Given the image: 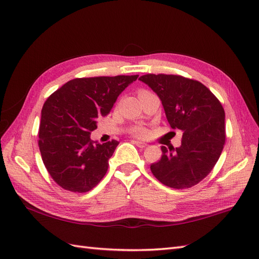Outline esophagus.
Masks as SVG:
<instances>
[{
	"label": "esophagus",
	"instance_id": "1",
	"mask_svg": "<svg viewBox=\"0 0 259 259\" xmlns=\"http://www.w3.org/2000/svg\"><path fill=\"white\" fill-rule=\"evenodd\" d=\"M133 143H134L137 147L142 148V149H144V148H147V147H148V145H147V144H145V143H143V142H138V140H133Z\"/></svg>",
	"mask_w": 259,
	"mask_h": 259
}]
</instances>
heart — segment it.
<instances>
[{"label":"heart","mask_w":259,"mask_h":259,"mask_svg":"<svg viewBox=\"0 0 259 259\" xmlns=\"http://www.w3.org/2000/svg\"><path fill=\"white\" fill-rule=\"evenodd\" d=\"M146 92L147 91H140L139 94H143V93H146ZM133 133H134V134L138 137H144V136L147 135V131L143 127H136V128H134V131H133Z\"/></svg>","instance_id":"heart-1"}]
</instances>
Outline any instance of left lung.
Segmentation results:
<instances>
[{
    "label": "left lung",
    "mask_w": 259,
    "mask_h": 259,
    "mask_svg": "<svg viewBox=\"0 0 259 259\" xmlns=\"http://www.w3.org/2000/svg\"><path fill=\"white\" fill-rule=\"evenodd\" d=\"M139 80L159 96L171 128L183 132L182 145L162 147V158L151 164L155 178L185 189L200 183L222 154L226 133L222 104L202 83L173 74H146Z\"/></svg>",
    "instance_id": "8db88e82"
}]
</instances>
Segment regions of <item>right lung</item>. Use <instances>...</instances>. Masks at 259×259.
Returning a JSON list of instances; mask_svg holds the SVG:
<instances>
[{"label":"right lung","instance_id":"1","mask_svg":"<svg viewBox=\"0 0 259 259\" xmlns=\"http://www.w3.org/2000/svg\"><path fill=\"white\" fill-rule=\"evenodd\" d=\"M138 75L97 76L67 82L48 98L41 112L38 147L52 178L73 192H88L106 175L119 142L94 143L97 119L107 115Z\"/></svg>","mask_w":259,"mask_h":259}]
</instances>
